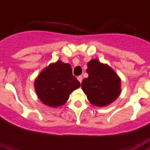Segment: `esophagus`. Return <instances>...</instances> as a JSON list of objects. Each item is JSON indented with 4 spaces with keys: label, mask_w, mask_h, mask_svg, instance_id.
I'll return each mask as SVG.
<instances>
[{
    "label": "esophagus",
    "mask_w": 150,
    "mask_h": 150,
    "mask_svg": "<svg viewBox=\"0 0 150 150\" xmlns=\"http://www.w3.org/2000/svg\"><path fill=\"white\" fill-rule=\"evenodd\" d=\"M78 80H79V82L80 83H81V82H82V79H83V78H82V75H80V76H78Z\"/></svg>",
    "instance_id": "obj_1"
}]
</instances>
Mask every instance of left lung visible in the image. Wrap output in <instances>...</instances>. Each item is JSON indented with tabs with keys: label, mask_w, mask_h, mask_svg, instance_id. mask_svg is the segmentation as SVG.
<instances>
[{
	"label": "left lung",
	"mask_w": 150,
	"mask_h": 150,
	"mask_svg": "<svg viewBox=\"0 0 150 150\" xmlns=\"http://www.w3.org/2000/svg\"><path fill=\"white\" fill-rule=\"evenodd\" d=\"M88 78L82 82V89L90 103L96 107L110 104L121 93V79L109 65L93 59L87 64Z\"/></svg>",
	"instance_id": "obj_1"
}]
</instances>
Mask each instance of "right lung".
Here are the masks:
<instances>
[{"label":"right lung","mask_w":150,"mask_h":150,"mask_svg":"<svg viewBox=\"0 0 150 150\" xmlns=\"http://www.w3.org/2000/svg\"><path fill=\"white\" fill-rule=\"evenodd\" d=\"M34 86L42 103L50 107H57L64 104L69 95L81 84L72 75L70 64L57 61L41 71Z\"/></svg>","instance_id":"1"}]
</instances>
